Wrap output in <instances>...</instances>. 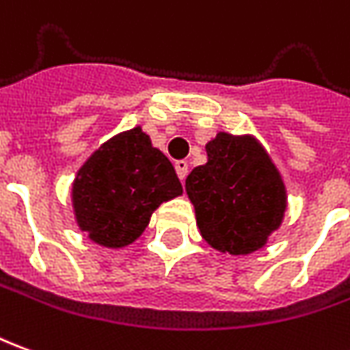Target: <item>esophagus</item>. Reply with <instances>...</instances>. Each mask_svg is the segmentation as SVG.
I'll return each mask as SVG.
<instances>
[{
  "instance_id": "1",
  "label": "esophagus",
  "mask_w": 350,
  "mask_h": 350,
  "mask_svg": "<svg viewBox=\"0 0 350 350\" xmlns=\"http://www.w3.org/2000/svg\"><path fill=\"white\" fill-rule=\"evenodd\" d=\"M174 168H176V174H178V178L183 182V180H185V176H187V172H189V163H187V161H176Z\"/></svg>"
}]
</instances>
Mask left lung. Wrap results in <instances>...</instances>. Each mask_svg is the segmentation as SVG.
Listing matches in <instances>:
<instances>
[{
  "instance_id": "1",
  "label": "left lung",
  "mask_w": 350,
  "mask_h": 350,
  "mask_svg": "<svg viewBox=\"0 0 350 350\" xmlns=\"http://www.w3.org/2000/svg\"><path fill=\"white\" fill-rule=\"evenodd\" d=\"M206 155L208 163L185 180L202 239L233 256L260 250L284 217L277 167L252 136L219 133L206 144Z\"/></svg>"
}]
</instances>
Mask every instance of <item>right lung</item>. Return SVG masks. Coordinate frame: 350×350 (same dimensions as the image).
Here are the masks:
<instances>
[{"label": "right lung", "instance_id": "add662e5", "mask_svg": "<svg viewBox=\"0 0 350 350\" xmlns=\"http://www.w3.org/2000/svg\"><path fill=\"white\" fill-rule=\"evenodd\" d=\"M178 195L182 183L172 163L140 126L102 144L79 168L72 189L77 226L107 248L134 243L159 204Z\"/></svg>", "mask_w": 350, "mask_h": 350}]
</instances>
